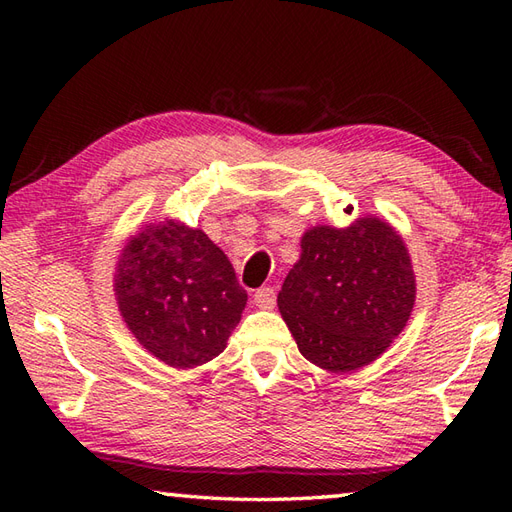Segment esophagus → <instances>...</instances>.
<instances>
[{"label":"esophagus","instance_id":"34e87169","mask_svg":"<svg viewBox=\"0 0 512 512\" xmlns=\"http://www.w3.org/2000/svg\"><path fill=\"white\" fill-rule=\"evenodd\" d=\"M275 301H277V292H275V288L264 286V288H259V290L255 292V306H257V308L270 310V308L275 306Z\"/></svg>","mask_w":512,"mask_h":512}]
</instances>
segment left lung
<instances>
[{
  "instance_id": "8db88e82",
  "label": "left lung",
  "mask_w": 512,
  "mask_h": 512,
  "mask_svg": "<svg viewBox=\"0 0 512 512\" xmlns=\"http://www.w3.org/2000/svg\"><path fill=\"white\" fill-rule=\"evenodd\" d=\"M416 275L402 237L378 217L347 228L314 226L279 290L277 306L299 352L332 374H350L405 330Z\"/></svg>"
}]
</instances>
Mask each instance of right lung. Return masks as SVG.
Returning a JSON list of instances; mask_svg holds the SVG:
<instances>
[{"label":"right lung","mask_w":512,"mask_h":512,"mask_svg":"<svg viewBox=\"0 0 512 512\" xmlns=\"http://www.w3.org/2000/svg\"><path fill=\"white\" fill-rule=\"evenodd\" d=\"M114 292L136 341L178 369L222 354L248 299L222 248L178 220L145 224L129 239Z\"/></svg>","instance_id":"obj_1"}]
</instances>
